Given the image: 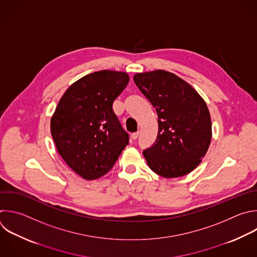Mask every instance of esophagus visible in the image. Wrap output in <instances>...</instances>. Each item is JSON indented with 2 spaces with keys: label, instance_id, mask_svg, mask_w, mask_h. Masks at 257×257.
<instances>
[{
  "label": "esophagus",
  "instance_id": "34e87169",
  "mask_svg": "<svg viewBox=\"0 0 257 257\" xmlns=\"http://www.w3.org/2000/svg\"><path fill=\"white\" fill-rule=\"evenodd\" d=\"M138 136H139V131L134 132V133H132V135H131V137H132L133 140H136V139L138 138Z\"/></svg>",
  "mask_w": 257,
  "mask_h": 257
}]
</instances>
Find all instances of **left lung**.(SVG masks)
Masks as SVG:
<instances>
[{"instance_id":"1","label":"left lung","mask_w":257,"mask_h":257,"mask_svg":"<svg viewBox=\"0 0 257 257\" xmlns=\"http://www.w3.org/2000/svg\"><path fill=\"white\" fill-rule=\"evenodd\" d=\"M133 79L158 116L157 138L143 151L150 169L166 179L190 174L201 163L212 139L206 102L173 72L156 69L136 73Z\"/></svg>"}]
</instances>
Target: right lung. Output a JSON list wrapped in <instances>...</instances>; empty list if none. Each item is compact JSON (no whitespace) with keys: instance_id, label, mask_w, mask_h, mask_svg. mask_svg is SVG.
Returning <instances> with one entry per match:
<instances>
[{"instance_id":"add662e5","label":"right lung","mask_w":257,"mask_h":257,"mask_svg":"<svg viewBox=\"0 0 257 257\" xmlns=\"http://www.w3.org/2000/svg\"><path fill=\"white\" fill-rule=\"evenodd\" d=\"M129 78L127 72L107 69L84 75L65 91L51 117L58 153L84 180L105 176L129 142L112 108Z\"/></svg>"}]
</instances>
